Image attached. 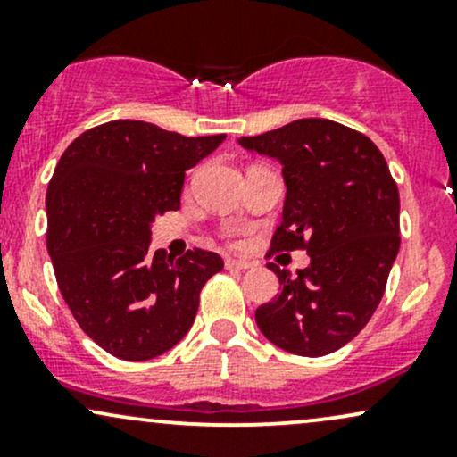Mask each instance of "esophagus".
I'll return each mask as SVG.
<instances>
[{
	"label": "esophagus",
	"mask_w": 457,
	"mask_h": 457,
	"mask_svg": "<svg viewBox=\"0 0 457 457\" xmlns=\"http://www.w3.org/2000/svg\"><path fill=\"white\" fill-rule=\"evenodd\" d=\"M251 262H246V260H225V269L228 270H246V269H251Z\"/></svg>",
	"instance_id": "esophagus-1"
}]
</instances>
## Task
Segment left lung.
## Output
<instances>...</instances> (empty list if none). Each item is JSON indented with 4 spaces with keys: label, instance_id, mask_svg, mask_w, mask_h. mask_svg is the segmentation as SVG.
Here are the masks:
<instances>
[{
    "label": "left lung",
    "instance_id": "obj_1",
    "mask_svg": "<svg viewBox=\"0 0 457 457\" xmlns=\"http://www.w3.org/2000/svg\"><path fill=\"white\" fill-rule=\"evenodd\" d=\"M238 144L283 167L287 191L270 253L305 249L312 258L296 277L269 264L281 292L258 307L255 322L286 353H335L374 316L400 251V193L389 165L370 137L324 118Z\"/></svg>",
    "mask_w": 457,
    "mask_h": 457
}]
</instances>
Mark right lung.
Here are the masks:
<instances>
[{"label":"right lung","mask_w":457,"mask_h":457,"mask_svg":"<svg viewBox=\"0 0 457 457\" xmlns=\"http://www.w3.org/2000/svg\"><path fill=\"white\" fill-rule=\"evenodd\" d=\"M225 135L185 137L113 120L68 145L46 188V249L66 305L87 337L124 361H148L193 327L199 292L223 260L193 249L152 253V223L180 208L187 170Z\"/></svg>","instance_id":"right-lung-1"}]
</instances>
